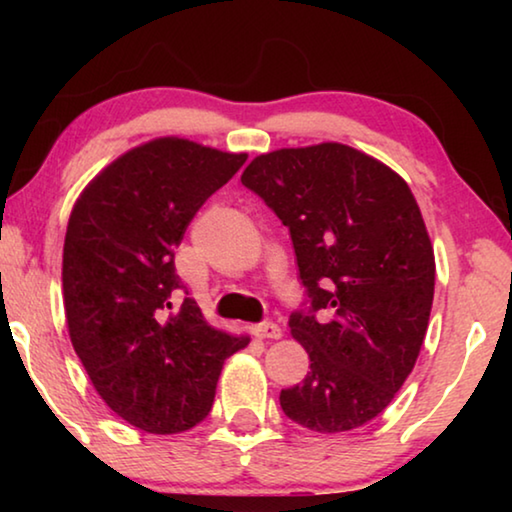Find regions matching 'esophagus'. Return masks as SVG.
I'll list each match as a JSON object with an SVG mask.
<instances>
[{
    "instance_id": "esophagus-1",
    "label": "esophagus",
    "mask_w": 512,
    "mask_h": 512,
    "mask_svg": "<svg viewBox=\"0 0 512 512\" xmlns=\"http://www.w3.org/2000/svg\"><path fill=\"white\" fill-rule=\"evenodd\" d=\"M255 336L257 339H280L282 327L273 323V320H266V323H259L255 327Z\"/></svg>"
}]
</instances>
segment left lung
Listing matches in <instances>:
<instances>
[{
	"label": "left lung",
	"mask_w": 512,
	"mask_h": 512,
	"mask_svg": "<svg viewBox=\"0 0 512 512\" xmlns=\"http://www.w3.org/2000/svg\"><path fill=\"white\" fill-rule=\"evenodd\" d=\"M241 183L289 228L307 293L289 327L311 363L282 411L311 431L357 429L391 404L427 334L436 262L420 207L386 164L336 142L257 155Z\"/></svg>",
	"instance_id": "obj_1"
}]
</instances>
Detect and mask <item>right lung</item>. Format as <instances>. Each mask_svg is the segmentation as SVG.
<instances>
[{"mask_svg":"<svg viewBox=\"0 0 512 512\" xmlns=\"http://www.w3.org/2000/svg\"><path fill=\"white\" fill-rule=\"evenodd\" d=\"M246 162L162 137L83 189L67 223L63 296L69 339L119 418L149 433L192 429L212 409L223 361L246 348L205 323L176 273L189 221Z\"/></svg>","mask_w":512,"mask_h":512,"instance_id":"right-lung-1","label":"right lung"}]
</instances>
